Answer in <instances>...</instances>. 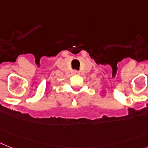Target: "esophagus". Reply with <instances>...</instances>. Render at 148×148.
I'll list each match as a JSON object with an SVG mask.
<instances>
[{"label": "esophagus", "instance_id": "1", "mask_svg": "<svg viewBox=\"0 0 148 148\" xmlns=\"http://www.w3.org/2000/svg\"><path fill=\"white\" fill-rule=\"evenodd\" d=\"M74 74H78L77 71H74Z\"/></svg>", "mask_w": 148, "mask_h": 148}]
</instances>
